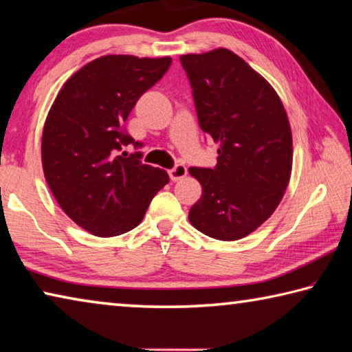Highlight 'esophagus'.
<instances>
[{"mask_svg": "<svg viewBox=\"0 0 352 352\" xmlns=\"http://www.w3.org/2000/svg\"><path fill=\"white\" fill-rule=\"evenodd\" d=\"M168 175H170V179L171 181H181L182 177L187 176V166L182 165V164H177L175 168L168 170Z\"/></svg>", "mask_w": 352, "mask_h": 352, "instance_id": "esophagus-1", "label": "esophagus"}]
</instances>
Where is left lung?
<instances>
[{"mask_svg":"<svg viewBox=\"0 0 352 352\" xmlns=\"http://www.w3.org/2000/svg\"><path fill=\"white\" fill-rule=\"evenodd\" d=\"M201 129L220 145L215 168H195L203 195L188 220L212 239L246 237L273 215L289 186V117L267 79L230 50L181 56Z\"/></svg>","mask_w":352,"mask_h":352,"instance_id":"left-lung-1","label":"left lung"}]
</instances>
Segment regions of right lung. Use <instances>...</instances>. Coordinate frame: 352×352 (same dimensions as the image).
<instances>
[{
  "label": "right lung",
  "mask_w": 352,
  "mask_h": 352,
  "mask_svg": "<svg viewBox=\"0 0 352 352\" xmlns=\"http://www.w3.org/2000/svg\"><path fill=\"white\" fill-rule=\"evenodd\" d=\"M171 57L109 54L89 62L62 85L42 134L45 179L60 209L98 237L140 224L165 170L120 153L134 142L123 129L135 102L164 76Z\"/></svg>",
  "instance_id": "obj_1"
}]
</instances>
